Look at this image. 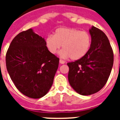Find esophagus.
<instances>
[{"mask_svg": "<svg viewBox=\"0 0 120 120\" xmlns=\"http://www.w3.org/2000/svg\"><path fill=\"white\" fill-rule=\"evenodd\" d=\"M59 62H60V64H65V62H64V60H60Z\"/></svg>", "mask_w": 120, "mask_h": 120, "instance_id": "34e87169", "label": "esophagus"}]
</instances>
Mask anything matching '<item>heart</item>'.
<instances>
[{"mask_svg": "<svg viewBox=\"0 0 120 120\" xmlns=\"http://www.w3.org/2000/svg\"><path fill=\"white\" fill-rule=\"evenodd\" d=\"M91 42L89 33L73 28H58L53 35H50L45 39V45L50 52L56 53L62 45L60 56L72 60L83 57L89 50Z\"/></svg>", "mask_w": 120, "mask_h": 120, "instance_id": "b5f03b06", "label": "heart"}]
</instances>
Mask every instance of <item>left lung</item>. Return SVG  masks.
I'll return each instance as SVG.
<instances>
[{
  "label": "left lung",
  "mask_w": 120,
  "mask_h": 120,
  "mask_svg": "<svg viewBox=\"0 0 120 120\" xmlns=\"http://www.w3.org/2000/svg\"><path fill=\"white\" fill-rule=\"evenodd\" d=\"M89 32L91 42L86 54L67 64L70 85L82 95L100 91L107 82L113 65V50L105 33L94 26Z\"/></svg>",
  "instance_id": "8db88e82"
}]
</instances>
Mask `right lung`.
<instances>
[{
  "instance_id": "right-lung-1",
  "label": "right lung",
  "mask_w": 120,
  "mask_h": 120,
  "mask_svg": "<svg viewBox=\"0 0 120 120\" xmlns=\"http://www.w3.org/2000/svg\"><path fill=\"white\" fill-rule=\"evenodd\" d=\"M6 67L16 88L31 98H40L50 89L59 58L49 52L44 38L30 29L12 40L6 53Z\"/></svg>"
}]
</instances>
